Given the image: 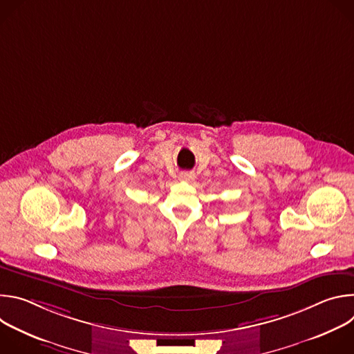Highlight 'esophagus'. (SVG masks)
<instances>
[{
  "instance_id": "34e87169",
  "label": "esophagus",
  "mask_w": 354,
  "mask_h": 354,
  "mask_svg": "<svg viewBox=\"0 0 354 354\" xmlns=\"http://www.w3.org/2000/svg\"><path fill=\"white\" fill-rule=\"evenodd\" d=\"M194 178H196V175L193 172H189V171L180 172V175H179V179L183 180V182H193Z\"/></svg>"
}]
</instances>
